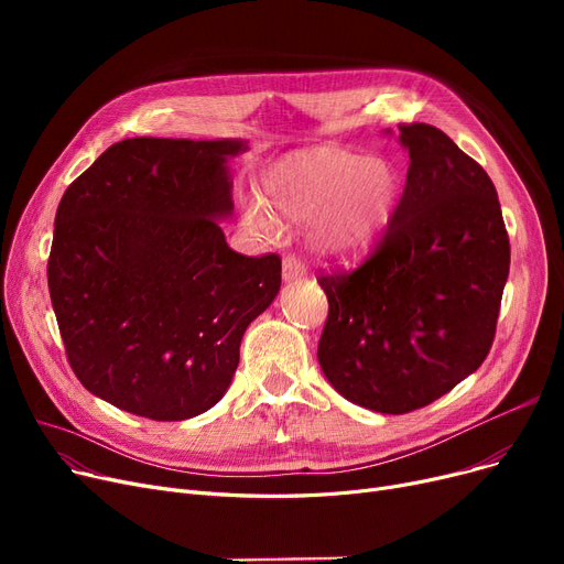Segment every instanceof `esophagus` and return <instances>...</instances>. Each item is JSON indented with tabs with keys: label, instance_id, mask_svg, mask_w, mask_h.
<instances>
[{
	"label": "esophagus",
	"instance_id": "1",
	"mask_svg": "<svg viewBox=\"0 0 564 564\" xmlns=\"http://www.w3.org/2000/svg\"><path fill=\"white\" fill-rule=\"evenodd\" d=\"M281 274H283V281L290 283V281H297V279H304L306 276V267L294 258V256H285L283 258V264H281Z\"/></svg>",
	"mask_w": 564,
	"mask_h": 564
}]
</instances>
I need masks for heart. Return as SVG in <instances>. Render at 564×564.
<instances>
[{
    "label": "heart",
    "mask_w": 564,
    "mask_h": 564,
    "mask_svg": "<svg viewBox=\"0 0 564 564\" xmlns=\"http://www.w3.org/2000/svg\"><path fill=\"white\" fill-rule=\"evenodd\" d=\"M260 200L242 207L256 235L270 237L279 221L315 219L313 242L334 258L349 260L370 251L393 221L402 194L398 169L381 158L340 148H311L267 164L258 177Z\"/></svg>",
    "instance_id": "heart-1"
}]
</instances>
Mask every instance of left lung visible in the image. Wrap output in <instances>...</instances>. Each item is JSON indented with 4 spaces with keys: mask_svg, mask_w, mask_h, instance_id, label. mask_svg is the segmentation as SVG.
Instances as JSON below:
<instances>
[{
    "mask_svg": "<svg viewBox=\"0 0 564 564\" xmlns=\"http://www.w3.org/2000/svg\"><path fill=\"white\" fill-rule=\"evenodd\" d=\"M398 139L406 185L381 245L359 270L317 279L329 300L319 368L377 413L421 409L482 366L510 274L485 169L432 126H402Z\"/></svg>",
    "mask_w": 564,
    "mask_h": 564,
    "instance_id": "1",
    "label": "left lung"
}]
</instances>
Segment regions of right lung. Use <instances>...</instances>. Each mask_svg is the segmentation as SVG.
I'll return each mask as SVG.
<instances>
[{"label": "right lung", "instance_id": "right-lung-1", "mask_svg": "<svg viewBox=\"0 0 564 564\" xmlns=\"http://www.w3.org/2000/svg\"><path fill=\"white\" fill-rule=\"evenodd\" d=\"M242 139L137 137L109 145L54 217L47 288L73 372L151 421L213 409L249 324L281 290V258L235 253L230 160Z\"/></svg>", "mask_w": 564, "mask_h": 564}]
</instances>
